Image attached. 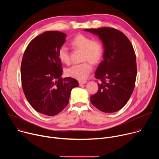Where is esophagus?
<instances>
[{
    "label": "esophagus",
    "instance_id": "obj_1",
    "mask_svg": "<svg viewBox=\"0 0 159 159\" xmlns=\"http://www.w3.org/2000/svg\"><path fill=\"white\" fill-rule=\"evenodd\" d=\"M86 82H87L86 80H79V83L80 85H83V84H85Z\"/></svg>",
    "mask_w": 159,
    "mask_h": 159
}]
</instances>
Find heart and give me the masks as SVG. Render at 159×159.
I'll return each instance as SVG.
<instances>
[{"label": "heart", "instance_id": "heart-1", "mask_svg": "<svg viewBox=\"0 0 159 159\" xmlns=\"http://www.w3.org/2000/svg\"><path fill=\"white\" fill-rule=\"evenodd\" d=\"M75 48L83 51L81 60L84 62L74 65L66 69V74L78 80L86 79L93 70L92 64H97L101 60L103 54L101 43L96 39H92L89 36L79 34L71 42ZM58 57L60 61L66 65L70 63V56L66 47L61 46L58 52ZM91 62L90 63L89 62Z\"/></svg>", "mask_w": 159, "mask_h": 159}]
</instances>
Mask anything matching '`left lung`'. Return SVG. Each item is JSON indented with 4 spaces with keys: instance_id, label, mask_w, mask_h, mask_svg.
I'll list each match as a JSON object with an SVG mask.
<instances>
[{
    "instance_id": "left-lung-1",
    "label": "left lung",
    "mask_w": 159,
    "mask_h": 159,
    "mask_svg": "<svg viewBox=\"0 0 159 159\" xmlns=\"http://www.w3.org/2000/svg\"><path fill=\"white\" fill-rule=\"evenodd\" d=\"M99 36L104 47V60L95 73L99 89L90 96V102L99 110L115 112L130 98L137 77L136 55L129 39L111 28L84 30Z\"/></svg>"
}]
</instances>
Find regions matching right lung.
Returning <instances> with one entry per match:
<instances>
[{"label": "right lung", "mask_w": 159, "mask_h": 159, "mask_svg": "<svg viewBox=\"0 0 159 159\" xmlns=\"http://www.w3.org/2000/svg\"><path fill=\"white\" fill-rule=\"evenodd\" d=\"M66 35L60 31H47L28 45L22 59L20 76L22 90L38 112L48 116L60 112L69 101L71 90L79 85L71 77L63 79L59 48Z\"/></svg>", "instance_id": "right-lung-1"}]
</instances>
